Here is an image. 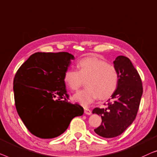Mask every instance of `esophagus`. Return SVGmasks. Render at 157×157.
<instances>
[{
  "mask_svg": "<svg viewBox=\"0 0 157 157\" xmlns=\"http://www.w3.org/2000/svg\"><path fill=\"white\" fill-rule=\"evenodd\" d=\"M84 109H85V114H87V115H90V114H92V111L90 109H88V108L85 107Z\"/></svg>",
  "mask_w": 157,
  "mask_h": 157,
  "instance_id": "esophagus-1",
  "label": "esophagus"
}]
</instances>
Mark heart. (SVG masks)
<instances>
[{
  "mask_svg": "<svg viewBox=\"0 0 157 157\" xmlns=\"http://www.w3.org/2000/svg\"><path fill=\"white\" fill-rule=\"evenodd\" d=\"M78 71L69 69L64 74L65 85L72 91L78 90L84 81L86 87L75 93L72 99L87 107L98 98L105 100L115 92L119 84V73L114 66L97 57H87L77 63Z\"/></svg>",
  "mask_w": 157,
  "mask_h": 157,
  "instance_id": "heart-1",
  "label": "heart"
}]
</instances>
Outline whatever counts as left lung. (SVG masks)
I'll return each mask as SVG.
<instances>
[{"mask_svg":"<svg viewBox=\"0 0 157 157\" xmlns=\"http://www.w3.org/2000/svg\"><path fill=\"white\" fill-rule=\"evenodd\" d=\"M119 73V84L105 109L94 108L101 124L94 130L99 136L113 138L120 135L135 120L142 96V83L138 72L128 57L120 56L113 62Z\"/></svg>","mask_w":157,"mask_h":157,"instance_id":"8db88e82","label":"left lung"}]
</instances>
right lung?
<instances>
[{"instance_id": "right-lung-1", "label": "right lung", "mask_w": 157, "mask_h": 157, "mask_svg": "<svg viewBox=\"0 0 157 157\" xmlns=\"http://www.w3.org/2000/svg\"><path fill=\"white\" fill-rule=\"evenodd\" d=\"M72 59L74 56L66 52H35L15 74V107L27 129L37 137H57L72 119L84 113L80 105L67 101L63 78Z\"/></svg>"}]
</instances>
